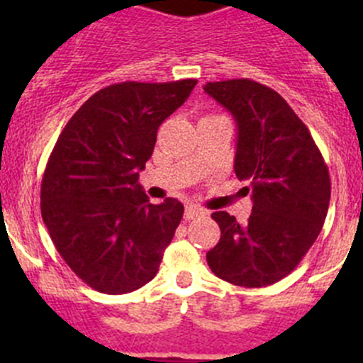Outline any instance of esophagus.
Wrapping results in <instances>:
<instances>
[{
  "instance_id": "34e87169",
  "label": "esophagus",
  "mask_w": 363,
  "mask_h": 363,
  "mask_svg": "<svg viewBox=\"0 0 363 363\" xmlns=\"http://www.w3.org/2000/svg\"><path fill=\"white\" fill-rule=\"evenodd\" d=\"M205 211L202 207H199V205H186V211H184V218L186 219H193V218H199V216H203Z\"/></svg>"
}]
</instances>
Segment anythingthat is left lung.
I'll list each match as a JSON object with an SVG mask.
<instances>
[{
  "label": "left lung",
  "instance_id": "1",
  "mask_svg": "<svg viewBox=\"0 0 363 363\" xmlns=\"http://www.w3.org/2000/svg\"><path fill=\"white\" fill-rule=\"evenodd\" d=\"M205 93L237 123L235 174L250 186L252 212L240 225L218 211L221 239L207 252L212 272L244 288L286 277L323 228L330 175L309 130L279 93L250 79L207 82Z\"/></svg>",
  "mask_w": 363,
  "mask_h": 363
}]
</instances>
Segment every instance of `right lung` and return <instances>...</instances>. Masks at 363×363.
I'll use <instances>...</instances> for the list:
<instances>
[{
	"instance_id": "obj_1",
	"label": "right lung",
	"mask_w": 363,
	"mask_h": 363,
	"mask_svg": "<svg viewBox=\"0 0 363 363\" xmlns=\"http://www.w3.org/2000/svg\"><path fill=\"white\" fill-rule=\"evenodd\" d=\"M195 79L121 82L94 93L61 131L42 179V218L57 252L93 290L130 294L156 276L184 214L175 199L149 202L138 172L160 124Z\"/></svg>"
}]
</instances>
